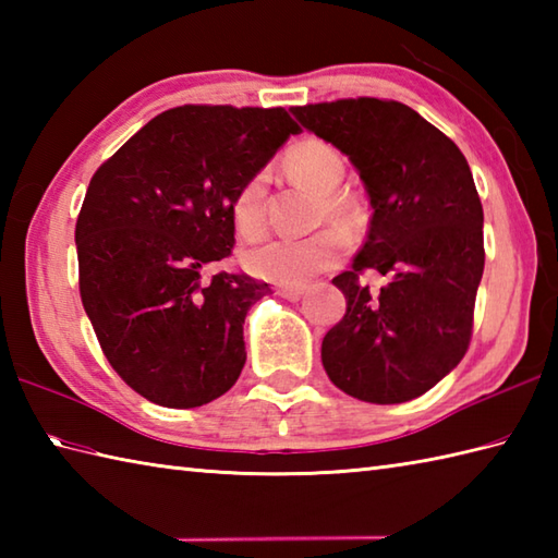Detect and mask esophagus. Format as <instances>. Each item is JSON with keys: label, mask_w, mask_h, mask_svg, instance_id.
Wrapping results in <instances>:
<instances>
[{"label": "esophagus", "mask_w": 558, "mask_h": 558, "mask_svg": "<svg viewBox=\"0 0 558 558\" xmlns=\"http://www.w3.org/2000/svg\"><path fill=\"white\" fill-rule=\"evenodd\" d=\"M304 290H306L304 286H280V288H276V292L280 294V298H286V300H290V302L302 300Z\"/></svg>", "instance_id": "1"}]
</instances>
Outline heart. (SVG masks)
Wrapping results in <instances>:
<instances>
[{"label": "heart", "instance_id": "b5f03b06", "mask_svg": "<svg viewBox=\"0 0 558 558\" xmlns=\"http://www.w3.org/2000/svg\"><path fill=\"white\" fill-rule=\"evenodd\" d=\"M292 180L324 196V220H336L342 228H357L362 204L357 196L336 192L345 177L340 153L318 138H306L286 156ZM266 182L252 177L232 198V225L242 240H256L266 230ZM348 234L340 228H326L306 240H266L242 254V264L254 276L278 286H304L316 272L338 266L348 252Z\"/></svg>", "mask_w": 558, "mask_h": 558}]
</instances>
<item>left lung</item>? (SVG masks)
Here are the masks:
<instances>
[{
  "instance_id": "8db88e82",
  "label": "left lung",
  "mask_w": 558,
  "mask_h": 558,
  "mask_svg": "<svg viewBox=\"0 0 558 558\" xmlns=\"http://www.w3.org/2000/svg\"><path fill=\"white\" fill-rule=\"evenodd\" d=\"M304 129L345 153L374 216L352 268L333 278L348 312L322 362L348 396L396 405L420 398L465 357L484 270V213L460 148L396 100L348 98L292 108ZM389 286L369 293L359 276Z\"/></svg>"
}]
</instances>
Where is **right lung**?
<instances>
[{"label":"right lung","mask_w":558,"mask_h":558,"mask_svg":"<svg viewBox=\"0 0 558 558\" xmlns=\"http://www.w3.org/2000/svg\"><path fill=\"white\" fill-rule=\"evenodd\" d=\"M286 108L182 105L93 174L76 220L78 290L112 369L162 408H201L246 362L244 316L268 282L210 264L234 246L232 198L298 134Z\"/></svg>","instance_id":"obj_1"}]
</instances>
